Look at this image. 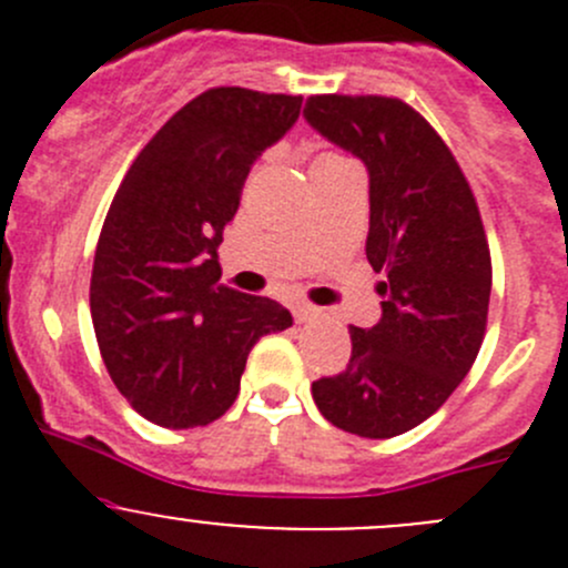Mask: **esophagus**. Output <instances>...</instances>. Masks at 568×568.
Masks as SVG:
<instances>
[{"label":"esophagus","instance_id":"esophagus-1","mask_svg":"<svg viewBox=\"0 0 568 568\" xmlns=\"http://www.w3.org/2000/svg\"><path fill=\"white\" fill-rule=\"evenodd\" d=\"M318 313H321L318 307H316V305H307V302H296V305H294V318L300 321V324H302V321L316 318Z\"/></svg>","mask_w":568,"mask_h":568}]
</instances>
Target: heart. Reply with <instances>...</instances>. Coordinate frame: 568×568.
<instances>
[{"mask_svg":"<svg viewBox=\"0 0 568 568\" xmlns=\"http://www.w3.org/2000/svg\"><path fill=\"white\" fill-rule=\"evenodd\" d=\"M341 162H348V159L343 156V153L326 151V153H321V156L316 159V164H313V168H326V164H341Z\"/></svg>","mask_w":568,"mask_h":568,"instance_id":"b5f03b06","label":"heart"}]
</instances>
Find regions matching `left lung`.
<instances>
[{"label": "left lung", "mask_w": 568, "mask_h": 568, "mask_svg": "<svg viewBox=\"0 0 568 568\" xmlns=\"http://www.w3.org/2000/svg\"><path fill=\"white\" fill-rule=\"evenodd\" d=\"M305 118L368 168L365 255L385 274L382 321L348 326V365L313 382V398L332 426L387 439L432 417L473 368L489 316V242L459 162L406 101L311 95Z\"/></svg>", "instance_id": "1"}]
</instances>
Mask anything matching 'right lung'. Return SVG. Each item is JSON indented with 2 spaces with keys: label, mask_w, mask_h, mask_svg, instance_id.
<instances>
[{
  "label": "right lung",
  "mask_w": 568,
  "mask_h": 568,
  "mask_svg": "<svg viewBox=\"0 0 568 568\" xmlns=\"http://www.w3.org/2000/svg\"><path fill=\"white\" fill-rule=\"evenodd\" d=\"M300 109L302 95L205 90L151 136L114 192L90 313L114 387L156 426L225 415L252 346L291 326L280 302L220 283L216 250L252 162Z\"/></svg>",
  "instance_id": "right-lung-1"
}]
</instances>
